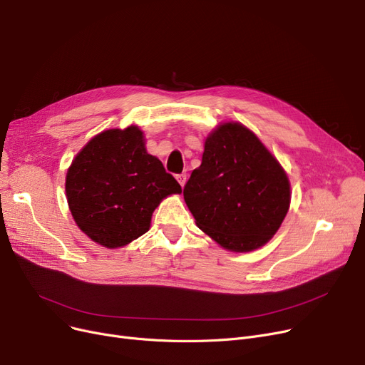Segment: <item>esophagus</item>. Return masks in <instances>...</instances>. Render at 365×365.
Wrapping results in <instances>:
<instances>
[{"mask_svg": "<svg viewBox=\"0 0 365 365\" xmlns=\"http://www.w3.org/2000/svg\"><path fill=\"white\" fill-rule=\"evenodd\" d=\"M176 179H178V182L180 183V186L183 187V186H185V183H186V180H187L186 173H182V175H178V176H176Z\"/></svg>", "mask_w": 365, "mask_h": 365, "instance_id": "obj_1", "label": "esophagus"}]
</instances>
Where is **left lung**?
I'll list each match as a JSON object with an SVG mask.
<instances>
[{
    "mask_svg": "<svg viewBox=\"0 0 365 365\" xmlns=\"http://www.w3.org/2000/svg\"><path fill=\"white\" fill-rule=\"evenodd\" d=\"M183 198L197 226L225 250L247 253L277 234L290 208V180L279 161L241 123L217 125Z\"/></svg>",
    "mask_w": 365,
    "mask_h": 365,
    "instance_id": "1",
    "label": "left lung"
}]
</instances>
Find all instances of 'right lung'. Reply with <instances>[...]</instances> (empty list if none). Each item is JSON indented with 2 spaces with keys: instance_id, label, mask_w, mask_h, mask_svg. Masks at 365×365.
<instances>
[{
  "instance_id": "obj_1",
  "label": "right lung",
  "mask_w": 365,
  "mask_h": 365,
  "mask_svg": "<svg viewBox=\"0 0 365 365\" xmlns=\"http://www.w3.org/2000/svg\"><path fill=\"white\" fill-rule=\"evenodd\" d=\"M66 200L81 231L106 248H120L149 231L152 213L178 180L145 146L138 125L109 128L90 139L66 173Z\"/></svg>"
}]
</instances>
